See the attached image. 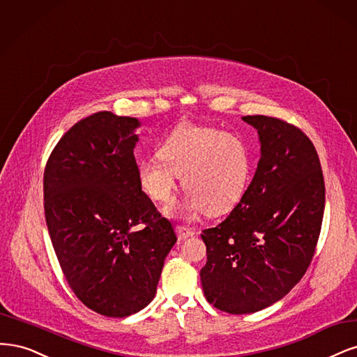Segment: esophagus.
Masks as SVG:
<instances>
[{
	"mask_svg": "<svg viewBox=\"0 0 357 357\" xmlns=\"http://www.w3.org/2000/svg\"><path fill=\"white\" fill-rule=\"evenodd\" d=\"M176 234H178L179 240H185V238L194 236V229L187 228V227H183V225H178L176 227Z\"/></svg>",
	"mask_w": 357,
	"mask_h": 357,
	"instance_id": "obj_1",
	"label": "esophagus"
}]
</instances>
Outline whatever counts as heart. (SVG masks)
<instances>
[{
  "instance_id": "obj_1",
  "label": "heart",
  "mask_w": 357,
  "mask_h": 357,
  "mask_svg": "<svg viewBox=\"0 0 357 357\" xmlns=\"http://www.w3.org/2000/svg\"><path fill=\"white\" fill-rule=\"evenodd\" d=\"M252 175V149L243 137L211 126L182 123L160 144L158 155L137 163V181L149 199L167 204L179 176L187 194L172 213L195 218L233 211Z\"/></svg>"
}]
</instances>
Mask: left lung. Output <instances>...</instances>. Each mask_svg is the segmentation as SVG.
Segmentation results:
<instances>
[{
  "label": "left lung",
  "mask_w": 357,
  "mask_h": 357,
  "mask_svg": "<svg viewBox=\"0 0 357 357\" xmlns=\"http://www.w3.org/2000/svg\"><path fill=\"white\" fill-rule=\"evenodd\" d=\"M261 158L243 199L225 221L203 229L206 300L221 312L266 308L301 280L314 255L325 209V181L313 142L294 124L246 116Z\"/></svg>",
  "instance_id": "1"
}]
</instances>
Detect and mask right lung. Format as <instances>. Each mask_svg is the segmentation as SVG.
Returning <instances> with one entry per match:
<instances>
[{
    "label": "right lung",
    "mask_w": 357,
    "mask_h": 357,
    "mask_svg": "<svg viewBox=\"0 0 357 357\" xmlns=\"http://www.w3.org/2000/svg\"><path fill=\"white\" fill-rule=\"evenodd\" d=\"M139 126L109 111L91 114L61 137L44 170L45 222L66 282L107 317L130 316L153 301L176 243L174 227L137 181Z\"/></svg>",
    "instance_id": "obj_1"
}]
</instances>
